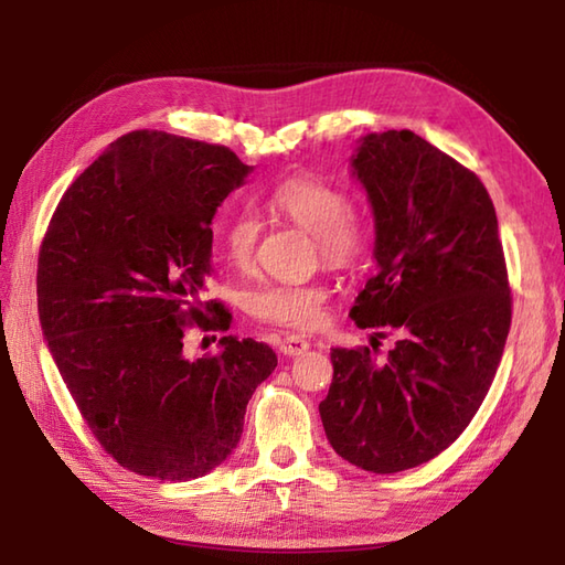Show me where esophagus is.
<instances>
[{
  "instance_id": "obj_1",
  "label": "esophagus",
  "mask_w": 565,
  "mask_h": 565,
  "mask_svg": "<svg viewBox=\"0 0 565 565\" xmlns=\"http://www.w3.org/2000/svg\"><path fill=\"white\" fill-rule=\"evenodd\" d=\"M310 342L306 338H301V334H286V338L281 340V347L279 350L286 354V356H301L308 352Z\"/></svg>"
}]
</instances>
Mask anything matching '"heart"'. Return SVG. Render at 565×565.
I'll return each instance as SVG.
<instances>
[{"label":"heart","mask_w":565,"mask_h":565,"mask_svg":"<svg viewBox=\"0 0 565 565\" xmlns=\"http://www.w3.org/2000/svg\"><path fill=\"white\" fill-rule=\"evenodd\" d=\"M267 209L313 235L320 259L330 267H352L374 243V218L347 191L318 174H294L276 184ZM262 221L255 211L237 209L225 218L221 243L231 267L247 271L255 264ZM328 286L320 281H267L247 296L252 318L289 330H316L326 320Z\"/></svg>","instance_id":"b5f03b06"}]
</instances>
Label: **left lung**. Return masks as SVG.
I'll use <instances>...</instances> for the list:
<instances>
[{
	"instance_id": "1",
	"label": "left lung",
	"mask_w": 565,
	"mask_h": 565,
	"mask_svg": "<svg viewBox=\"0 0 565 565\" xmlns=\"http://www.w3.org/2000/svg\"><path fill=\"white\" fill-rule=\"evenodd\" d=\"M352 167L376 218V274L352 318L401 340L388 354L332 350L320 417L342 459L398 473L451 447L481 407L512 322L508 264L481 179L413 130L366 136Z\"/></svg>"
}]
</instances>
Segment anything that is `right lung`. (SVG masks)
I'll use <instances>...</instances> for the list:
<instances>
[{"mask_svg":"<svg viewBox=\"0 0 565 565\" xmlns=\"http://www.w3.org/2000/svg\"><path fill=\"white\" fill-rule=\"evenodd\" d=\"M249 167L225 146L134 130L60 199L39 252V316L60 376L116 463L191 481L223 463L252 393L276 369L269 344L221 340L184 356V334L231 330L206 298L211 221Z\"/></svg>","mask_w":565,"mask_h":565,"instance_id":"1","label":"right lung"}]
</instances>
